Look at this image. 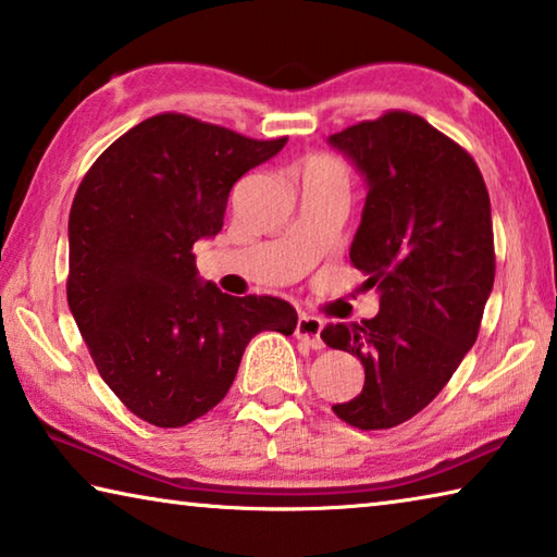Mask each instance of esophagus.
Listing matches in <instances>:
<instances>
[{
  "mask_svg": "<svg viewBox=\"0 0 557 557\" xmlns=\"http://www.w3.org/2000/svg\"><path fill=\"white\" fill-rule=\"evenodd\" d=\"M322 329H324V322H322V319H319V317H312V314H299V317H297L295 334H297L299 342H305L307 346L324 348Z\"/></svg>",
  "mask_w": 557,
  "mask_h": 557,
  "instance_id": "obj_1",
  "label": "esophagus"
}]
</instances>
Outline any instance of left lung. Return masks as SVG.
<instances>
[{
  "instance_id": "1",
  "label": "left lung",
  "mask_w": 557,
  "mask_h": 557,
  "mask_svg": "<svg viewBox=\"0 0 557 557\" xmlns=\"http://www.w3.org/2000/svg\"><path fill=\"white\" fill-rule=\"evenodd\" d=\"M329 143L369 182L348 256L381 292L373 319L324 326V344L366 371L363 391L332 410L388 430L435 400L476 342L496 272L492 203L467 149L412 112L388 110Z\"/></svg>"
}]
</instances>
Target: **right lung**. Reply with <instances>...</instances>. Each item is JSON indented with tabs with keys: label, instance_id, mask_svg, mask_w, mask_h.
Masks as SVG:
<instances>
[{
	"label": "right lung",
	"instance_id": "add662e5",
	"mask_svg": "<svg viewBox=\"0 0 557 557\" xmlns=\"http://www.w3.org/2000/svg\"><path fill=\"white\" fill-rule=\"evenodd\" d=\"M285 143L162 112L115 139L75 191L69 307L102 381L149 425L213 410L252 336L295 332L289 301L223 295L194 256L223 228L233 184Z\"/></svg>",
	"mask_w": 557,
	"mask_h": 557
}]
</instances>
